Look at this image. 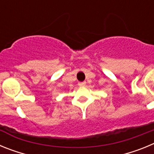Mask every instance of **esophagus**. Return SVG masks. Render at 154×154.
Segmentation results:
<instances>
[{"label":"esophagus","instance_id":"obj_1","mask_svg":"<svg viewBox=\"0 0 154 154\" xmlns=\"http://www.w3.org/2000/svg\"><path fill=\"white\" fill-rule=\"evenodd\" d=\"M79 86H85V82H79Z\"/></svg>","mask_w":154,"mask_h":154}]
</instances>
